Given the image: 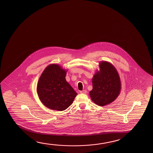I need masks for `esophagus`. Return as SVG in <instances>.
Masks as SVG:
<instances>
[{
    "label": "esophagus",
    "instance_id": "34e87169",
    "mask_svg": "<svg viewBox=\"0 0 153 153\" xmlns=\"http://www.w3.org/2000/svg\"><path fill=\"white\" fill-rule=\"evenodd\" d=\"M79 93H81V94H86L87 93V91L86 90L80 91Z\"/></svg>",
    "mask_w": 153,
    "mask_h": 153
}]
</instances>
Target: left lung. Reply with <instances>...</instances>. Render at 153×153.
<instances>
[{
  "label": "left lung",
  "mask_w": 153,
  "mask_h": 153,
  "mask_svg": "<svg viewBox=\"0 0 153 153\" xmlns=\"http://www.w3.org/2000/svg\"><path fill=\"white\" fill-rule=\"evenodd\" d=\"M92 78L93 88L90 92L91 100L96 105L105 106L115 100L120 94L121 82L115 67L107 61L99 63Z\"/></svg>",
  "instance_id": "left-lung-1"
}]
</instances>
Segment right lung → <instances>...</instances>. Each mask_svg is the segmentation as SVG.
I'll use <instances>...</instances> for the list:
<instances>
[{
    "label": "right lung",
    "mask_w": 153,
    "mask_h": 153,
    "mask_svg": "<svg viewBox=\"0 0 153 153\" xmlns=\"http://www.w3.org/2000/svg\"><path fill=\"white\" fill-rule=\"evenodd\" d=\"M67 70L58 64H51L43 71L38 82L37 92L40 101L52 110L67 109L77 93L66 81Z\"/></svg>",
    "instance_id": "add662e5"
}]
</instances>
